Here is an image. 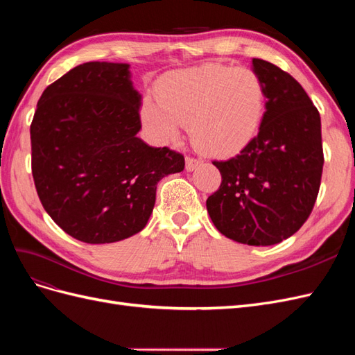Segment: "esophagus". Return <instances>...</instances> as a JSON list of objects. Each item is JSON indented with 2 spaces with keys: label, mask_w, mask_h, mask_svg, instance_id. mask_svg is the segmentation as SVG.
Masks as SVG:
<instances>
[{
  "label": "esophagus",
  "mask_w": 355,
  "mask_h": 355,
  "mask_svg": "<svg viewBox=\"0 0 355 355\" xmlns=\"http://www.w3.org/2000/svg\"><path fill=\"white\" fill-rule=\"evenodd\" d=\"M185 163H187V170L188 171H192L194 168H197L202 161L200 159V158H194V157H187V159H185Z\"/></svg>",
  "instance_id": "34e87169"
}]
</instances>
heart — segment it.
Here are the masks:
<instances>
[{"instance_id":"b5f03b06","label":"heart","mask_w":355,"mask_h":355,"mask_svg":"<svg viewBox=\"0 0 355 355\" xmlns=\"http://www.w3.org/2000/svg\"><path fill=\"white\" fill-rule=\"evenodd\" d=\"M157 99L142 103V123L155 142L178 141L185 124L202 153L228 157L240 153L259 132L266 111L262 78L247 68L202 65L166 73Z\"/></svg>"}]
</instances>
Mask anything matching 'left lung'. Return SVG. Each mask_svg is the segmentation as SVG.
Masks as SVG:
<instances>
[{
	"instance_id": "obj_1",
	"label": "left lung",
	"mask_w": 355,
	"mask_h": 355,
	"mask_svg": "<svg viewBox=\"0 0 355 355\" xmlns=\"http://www.w3.org/2000/svg\"><path fill=\"white\" fill-rule=\"evenodd\" d=\"M252 65L266 89L263 121L239 155L213 161L222 184L206 206L225 237L272 245L292 237L313 211L324 164L321 120L292 75L262 59Z\"/></svg>"
}]
</instances>
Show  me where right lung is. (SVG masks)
Masks as SVG:
<instances>
[{
  "mask_svg": "<svg viewBox=\"0 0 355 355\" xmlns=\"http://www.w3.org/2000/svg\"><path fill=\"white\" fill-rule=\"evenodd\" d=\"M130 65L87 62L42 92L31 124L32 176L42 207L71 237L115 243L145 228L157 184L185 167L141 130Z\"/></svg>",
  "mask_w": 355,
  "mask_h": 355,
  "instance_id": "add662e5",
  "label": "right lung"
}]
</instances>
